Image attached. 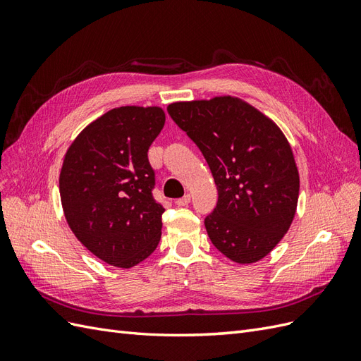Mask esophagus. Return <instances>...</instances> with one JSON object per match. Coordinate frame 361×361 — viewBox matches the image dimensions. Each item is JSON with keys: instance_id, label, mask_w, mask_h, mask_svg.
I'll use <instances>...</instances> for the list:
<instances>
[{"instance_id": "esophagus-1", "label": "esophagus", "mask_w": 361, "mask_h": 361, "mask_svg": "<svg viewBox=\"0 0 361 361\" xmlns=\"http://www.w3.org/2000/svg\"><path fill=\"white\" fill-rule=\"evenodd\" d=\"M190 202H191V195H190V194H185L182 199H178V200H176V204H178V206H187Z\"/></svg>"}]
</instances>
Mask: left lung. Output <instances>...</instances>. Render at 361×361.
<instances>
[{
	"mask_svg": "<svg viewBox=\"0 0 361 361\" xmlns=\"http://www.w3.org/2000/svg\"><path fill=\"white\" fill-rule=\"evenodd\" d=\"M167 111L212 171L218 202L204 227L215 248L236 264L265 257L297 212L300 176L285 134L233 96L173 102Z\"/></svg>",
	"mask_w": 361,
	"mask_h": 361,
	"instance_id": "8db88e82",
	"label": "left lung"
}]
</instances>
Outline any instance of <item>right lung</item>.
<instances>
[{
  "instance_id": "add662e5",
  "label": "right lung",
  "mask_w": 361,
  "mask_h": 361,
  "mask_svg": "<svg viewBox=\"0 0 361 361\" xmlns=\"http://www.w3.org/2000/svg\"><path fill=\"white\" fill-rule=\"evenodd\" d=\"M166 123L159 106H118L87 125L69 146L60 171V197L76 239L117 268L154 253L161 215L147 150Z\"/></svg>"
}]
</instances>
